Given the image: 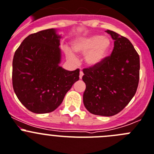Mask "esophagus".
Returning <instances> with one entry per match:
<instances>
[{"label": "esophagus", "instance_id": "1", "mask_svg": "<svg viewBox=\"0 0 154 154\" xmlns=\"http://www.w3.org/2000/svg\"><path fill=\"white\" fill-rule=\"evenodd\" d=\"M83 76H84V73H83V71H81V70H80V76H79V77H80V79H82Z\"/></svg>", "mask_w": 154, "mask_h": 154}]
</instances>
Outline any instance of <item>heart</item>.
<instances>
[{"mask_svg":"<svg viewBox=\"0 0 154 154\" xmlns=\"http://www.w3.org/2000/svg\"><path fill=\"white\" fill-rule=\"evenodd\" d=\"M112 47L111 40L101 35H91L76 40L72 50L79 55H84V63L90 68L99 67L103 63ZM70 59H75L73 53H67Z\"/></svg>","mask_w":154,"mask_h":154,"instance_id":"obj_1","label":"heart"}]
</instances>
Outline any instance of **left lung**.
I'll list each match as a JSON object with an SVG mask.
<instances>
[{"instance_id":"8db88e82","label":"left lung","mask_w":154,"mask_h":154,"mask_svg":"<svg viewBox=\"0 0 154 154\" xmlns=\"http://www.w3.org/2000/svg\"><path fill=\"white\" fill-rule=\"evenodd\" d=\"M114 41L111 55L99 67L84 69V104L90 113L110 117L134 97L140 78V57L127 38L107 30Z\"/></svg>"}]
</instances>
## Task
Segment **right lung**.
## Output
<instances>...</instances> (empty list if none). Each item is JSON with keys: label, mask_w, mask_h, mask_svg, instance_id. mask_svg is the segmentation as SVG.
<instances>
[{"label": "right lung", "mask_w": 154, "mask_h": 154, "mask_svg": "<svg viewBox=\"0 0 154 154\" xmlns=\"http://www.w3.org/2000/svg\"><path fill=\"white\" fill-rule=\"evenodd\" d=\"M60 38L54 28L30 34L14 55V91L20 103L33 113L56 110L79 80V69L69 71L60 66Z\"/></svg>", "instance_id": "right-lung-1"}]
</instances>
